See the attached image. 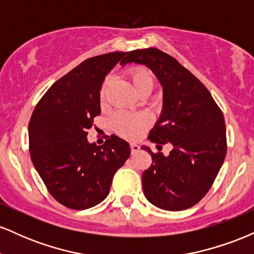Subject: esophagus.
Listing matches in <instances>:
<instances>
[{"mask_svg": "<svg viewBox=\"0 0 254 254\" xmlns=\"http://www.w3.org/2000/svg\"><path fill=\"white\" fill-rule=\"evenodd\" d=\"M130 149H131V153L135 154V153H137V151L139 150V145L136 144V143H131L130 144Z\"/></svg>", "mask_w": 254, "mask_h": 254, "instance_id": "1", "label": "esophagus"}]
</instances>
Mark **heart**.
<instances>
[{"label": "heart", "instance_id": "obj_1", "mask_svg": "<svg viewBox=\"0 0 254 254\" xmlns=\"http://www.w3.org/2000/svg\"><path fill=\"white\" fill-rule=\"evenodd\" d=\"M131 83L138 94L143 92H151L154 87L153 74L143 66H135L127 71ZM107 80L105 81L100 89V95L103 97ZM111 127L119 136L129 139H135L139 137L150 125V117L145 112H125L118 111L112 116L110 121Z\"/></svg>", "mask_w": 254, "mask_h": 254}]
</instances>
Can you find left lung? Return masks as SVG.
I'll use <instances>...</instances> for the list:
<instances>
[{"instance_id": "1", "label": "left lung", "mask_w": 254, "mask_h": 254, "mask_svg": "<svg viewBox=\"0 0 254 254\" xmlns=\"http://www.w3.org/2000/svg\"><path fill=\"white\" fill-rule=\"evenodd\" d=\"M127 63L145 65L161 83L162 111L148 138L157 148L166 143L173 147L168 156L142 147L153 160L142 174L144 196L164 210L191 208L210 190L226 157L222 111L193 74L159 49L127 52L121 64Z\"/></svg>"}]
</instances>
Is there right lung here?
Instances as JSON below:
<instances>
[{"label":"right lung","mask_w":254,"mask_h":254,"mask_svg":"<svg viewBox=\"0 0 254 254\" xmlns=\"http://www.w3.org/2000/svg\"><path fill=\"white\" fill-rule=\"evenodd\" d=\"M127 52L88 58L56 81L37 104L28 124L30 155L51 196L75 210L101 203L115 173L130 156V145L111 135L89 143L87 130L100 115L105 76Z\"/></svg>","instance_id":"1"}]
</instances>
